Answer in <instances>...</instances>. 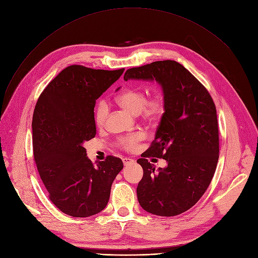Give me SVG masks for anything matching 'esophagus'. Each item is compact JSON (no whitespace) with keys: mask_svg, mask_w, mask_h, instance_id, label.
<instances>
[{"mask_svg":"<svg viewBox=\"0 0 258 258\" xmlns=\"http://www.w3.org/2000/svg\"><path fill=\"white\" fill-rule=\"evenodd\" d=\"M134 162V160L133 159H131V158H123V163H124V165H129V164H131V163H133Z\"/></svg>","mask_w":258,"mask_h":258,"instance_id":"esophagus-1","label":"esophagus"}]
</instances>
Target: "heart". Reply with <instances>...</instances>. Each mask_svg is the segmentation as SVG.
Returning <instances> with one entry per match:
<instances>
[{"label": "heart", "instance_id": "b5f03b06", "mask_svg": "<svg viewBox=\"0 0 258 258\" xmlns=\"http://www.w3.org/2000/svg\"><path fill=\"white\" fill-rule=\"evenodd\" d=\"M117 104L130 112L140 113L142 120L149 125L159 122L166 109V98L162 91H155L147 97V92L142 88H129L118 94L115 98ZM109 106L105 100H99L94 109V121L97 127L102 128L107 120ZM145 138L143 132H134L116 140V146L126 151L134 152Z\"/></svg>", "mask_w": 258, "mask_h": 258}]
</instances>
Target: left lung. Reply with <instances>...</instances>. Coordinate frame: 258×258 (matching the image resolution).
I'll list each match as a JSON object with an SVG mask.
<instances>
[{"label": "left lung", "instance_id": "1", "mask_svg": "<svg viewBox=\"0 0 258 258\" xmlns=\"http://www.w3.org/2000/svg\"><path fill=\"white\" fill-rule=\"evenodd\" d=\"M130 78L155 79L166 98L155 140L137 160L144 169L136 189L138 203L154 215H180L201 200L217 167L219 129L213 98L194 75L171 60L130 68L124 79ZM149 157H162L168 166L155 171Z\"/></svg>", "mask_w": 258, "mask_h": 258}]
</instances>
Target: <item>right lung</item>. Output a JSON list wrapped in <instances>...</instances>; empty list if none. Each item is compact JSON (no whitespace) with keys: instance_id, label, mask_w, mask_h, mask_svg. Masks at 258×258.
Here are the masks:
<instances>
[{"instance_id":"right-lung-1","label":"right lung","mask_w":258,"mask_h":258,"mask_svg":"<svg viewBox=\"0 0 258 258\" xmlns=\"http://www.w3.org/2000/svg\"><path fill=\"white\" fill-rule=\"evenodd\" d=\"M117 70L71 65L39 96L33 114L34 160L51 203L72 217L101 212L123 161L107 156L96 165L84 144L96 135V100L120 77Z\"/></svg>"}]
</instances>
